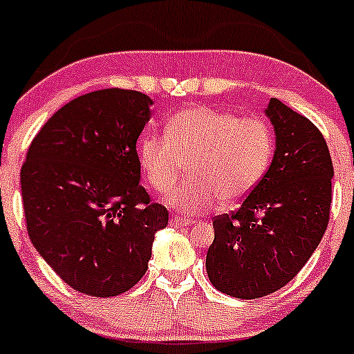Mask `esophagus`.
<instances>
[{
  "mask_svg": "<svg viewBox=\"0 0 354 354\" xmlns=\"http://www.w3.org/2000/svg\"><path fill=\"white\" fill-rule=\"evenodd\" d=\"M195 221L194 219H183V217H171L169 224L174 227H183V226H192Z\"/></svg>",
  "mask_w": 354,
  "mask_h": 354,
  "instance_id": "1",
  "label": "esophagus"
}]
</instances>
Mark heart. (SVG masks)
I'll return each instance as SVG.
<instances>
[{"mask_svg": "<svg viewBox=\"0 0 354 354\" xmlns=\"http://www.w3.org/2000/svg\"><path fill=\"white\" fill-rule=\"evenodd\" d=\"M272 154L274 133L266 120L209 106L180 111L167 121L166 135L149 133L138 144L142 171L157 194L173 190L188 164L190 180L167 200L183 214L243 200Z\"/></svg>", "mask_w": 354, "mask_h": 354, "instance_id": "obj_1", "label": "heart"}]
</instances>
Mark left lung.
Here are the masks:
<instances>
[{
  "label": "left lung",
  "instance_id": "8db88e82",
  "mask_svg": "<svg viewBox=\"0 0 354 354\" xmlns=\"http://www.w3.org/2000/svg\"><path fill=\"white\" fill-rule=\"evenodd\" d=\"M266 114L276 152L240 209L214 219L207 276L221 292L255 299L286 286L319 246L329 224L334 167L324 135L279 99Z\"/></svg>",
  "mask_w": 354,
  "mask_h": 354
}]
</instances>
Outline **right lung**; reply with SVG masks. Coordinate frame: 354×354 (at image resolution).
I'll return each instance as SVG.
<instances>
[{"label":"right lung","instance_id":"obj_1","mask_svg":"<svg viewBox=\"0 0 354 354\" xmlns=\"http://www.w3.org/2000/svg\"><path fill=\"white\" fill-rule=\"evenodd\" d=\"M152 99L102 88L56 111L28 147L22 171L27 233L39 255L84 295L109 298L147 272L169 212L140 181L137 140Z\"/></svg>","mask_w":354,"mask_h":354}]
</instances>
